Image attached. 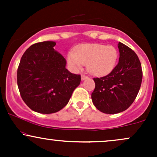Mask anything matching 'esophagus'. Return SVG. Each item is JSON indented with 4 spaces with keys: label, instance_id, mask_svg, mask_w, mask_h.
Listing matches in <instances>:
<instances>
[{
    "label": "esophagus",
    "instance_id": "34e87169",
    "mask_svg": "<svg viewBox=\"0 0 157 157\" xmlns=\"http://www.w3.org/2000/svg\"><path fill=\"white\" fill-rule=\"evenodd\" d=\"M87 78H88V76H86V75H82V76H81V80H85L86 79H87Z\"/></svg>",
    "mask_w": 157,
    "mask_h": 157
}]
</instances>
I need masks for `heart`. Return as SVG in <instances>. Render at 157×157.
Listing matches in <instances>:
<instances>
[{
  "mask_svg": "<svg viewBox=\"0 0 157 157\" xmlns=\"http://www.w3.org/2000/svg\"><path fill=\"white\" fill-rule=\"evenodd\" d=\"M117 59L116 48L100 44H82L75 48V52H68L66 57L68 66L73 71H80L83 65H87L88 71L95 76L111 73Z\"/></svg>",
  "mask_w": 157,
  "mask_h": 157,
  "instance_id": "1",
  "label": "heart"
}]
</instances>
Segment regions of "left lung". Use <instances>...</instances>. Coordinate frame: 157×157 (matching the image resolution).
Listing matches in <instances>:
<instances>
[{
    "label": "left lung",
    "mask_w": 157,
    "mask_h": 157,
    "mask_svg": "<svg viewBox=\"0 0 157 157\" xmlns=\"http://www.w3.org/2000/svg\"><path fill=\"white\" fill-rule=\"evenodd\" d=\"M118 48L120 59L116 67L105 77L94 78L93 104L108 114L120 113L129 108L137 96L142 80L141 63L136 54L120 42Z\"/></svg>",
    "instance_id": "left-lung-1"
}]
</instances>
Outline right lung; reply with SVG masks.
Listing matches in <instances>:
<instances>
[{
	"mask_svg": "<svg viewBox=\"0 0 157 157\" xmlns=\"http://www.w3.org/2000/svg\"><path fill=\"white\" fill-rule=\"evenodd\" d=\"M54 41L30 46L17 68V79L23 100L32 111L40 113L59 111L68 104L80 75L66 68V59L55 51Z\"/></svg>",
	"mask_w": 157,
	"mask_h": 157,
	"instance_id": "obj_1",
	"label": "right lung"
}]
</instances>
